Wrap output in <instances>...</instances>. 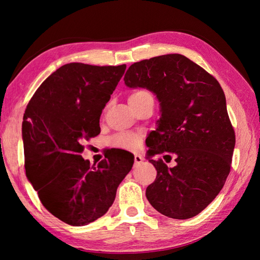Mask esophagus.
Listing matches in <instances>:
<instances>
[{
  "mask_svg": "<svg viewBox=\"0 0 260 260\" xmlns=\"http://www.w3.org/2000/svg\"><path fill=\"white\" fill-rule=\"evenodd\" d=\"M142 161H143V157L141 155H139V154H135V156H134L135 164H140V163H142Z\"/></svg>",
  "mask_w": 260,
  "mask_h": 260,
  "instance_id": "1",
  "label": "esophagus"
}]
</instances>
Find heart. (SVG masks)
<instances>
[{"instance_id":"obj_1","label":"heart","mask_w":260,"mask_h":260,"mask_svg":"<svg viewBox=\"0 0 260 260\" xmlns=\"http://www.w3.org/2000/svg\"><path fill=\"white\" fill-rule=\"evenodd\" d=\"M148 98H153L150 92L145 89H139L131 93L128 103L139 105ZM141 143L142 135L139 133H118L114 135L109 141L110 146L124 151H137L141 147Z\"/></svg>"}]
</instances>
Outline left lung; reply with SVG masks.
I'll return each instance as SVG.
<instances>
[{
  "mask_svg": "<svg viewBox=\"0 0 260 260\" xmlns=\"http://www.w3.org/2000/svg\"><path fill=\"white\" fill-rule=\"evenodd\" d=\"M124 80L131 88H147L161 103L158 126L146 140L148 161L157 171L147 200L167 217H194L219 194L230 172L236 135L221 86L178 53L135 62ZM155 153L174 156L177 165L152 160Z\"/></svg>",
  "mask_w": 260,
  "mask_h": 260,
  "instance_id": "1",
  "label": "left lung"
}]
</instances>
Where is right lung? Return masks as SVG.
Here are the masks:
<instances>
[{
	"mask_svg": "<svg viewBox=\"0 0 260 260\" xmlns=\"http://www.w3.org/2000/svg\"><path fill=\"white\" fill-rule=\"evenodd\" d=\"M125 69L67 63L42 82L26 106V176L43 207L70 225H86L106 213L133 167L131 156L108 155L91 165L80 155L82 141L101 133L99 118Z\"/></svg>",
	"mask_w": 260,
	"mask_h": 260,
	"instance_id": "1",
	"label": "right lung"
}]
</instances>
